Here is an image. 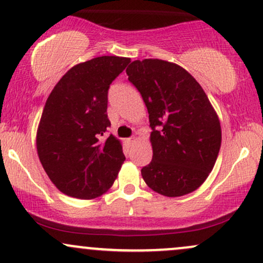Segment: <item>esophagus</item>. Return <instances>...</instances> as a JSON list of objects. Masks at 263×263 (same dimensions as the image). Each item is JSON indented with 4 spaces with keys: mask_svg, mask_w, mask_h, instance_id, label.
Returning <instances> with one entry per match:
<instances>
[{
    "mask_svg": "<svg viewBox=\"0 0 263 263\" xmlns=\"http://www.w3.org/2000/svg\"><path fill=\"white\" fill-rule=\"evenodd\" d=\"M138 141V138L137 137H132V138H129V143L130 144H135Z\"/></svg>",
    "mask_w": 263,
    "mask_h": 263,
    "instance_id": "34e87169",
    "label": "esophagus"
}]
</instances>
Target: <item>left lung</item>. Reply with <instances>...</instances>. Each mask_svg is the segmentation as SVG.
<instances>
[{
	"label": "left lung",
	"instance_id": "left-lung-1",
	"mask_svg": "<svg viewBox=\"0 0 263 263\" xmlns=\"http://www.w3.org/2000/svg\"><path fill=\"white\" fill-rule=\"evenodd\" d=\"M125 71L143 97L153 129V161L141 168L145 183L165 197L193 192L211 174L220 150V122L211 101L177 64L144 59Z\"/></svg>",
	"mask_w": 263,
	"mask_h": 263
}]
</instances>
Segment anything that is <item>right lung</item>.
Segmentation results:
<instances>
[{"label":"right lung","mask_w":263,"mask_h":263,"mask_svg":"<svg viewBox=\"0 0 263 263\" xmlns=\"http://www.w3.org/2000/svg\"><path fill=\"white\" fill-rule=\"evenodd\" d=\"M130 63L129 58L100 57L75 65L46 100L36 151L43 168L60 192L93 199L113 186L124 162L122 141L104 137L108 88Z\"/></svg>","instance_id":"right-lung-1"}]
</instances>
